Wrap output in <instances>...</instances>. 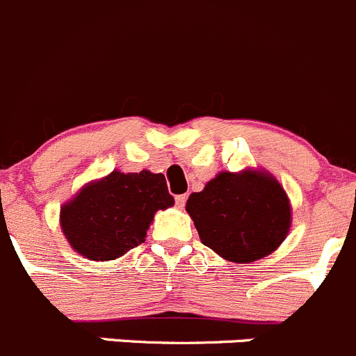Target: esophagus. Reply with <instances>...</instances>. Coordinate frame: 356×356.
<instances>
[{"mask_svg": "<svg viewBox=\"0 0 356 356\" xmlns=\"http://www.w3.org/2000/svg\"><path fill=\"white\" fill-rule=\"evenodd\" d=\"M186 202H188V197H186V195H177V197H175V205H177L179 209H184Z\"/></svg>", "mask_w": 356, "mask_h": 356, "instance_id": "34e87169", "label": "esophagus"}]
</instances>
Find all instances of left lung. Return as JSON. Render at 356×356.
<instances>
[{
    "instance_id": "1",
    "label": "left lung",
    "mask_w": 356,
    "mask_h": 356,
    "mask_svg": "<svg viewBox=\"0 0 356 356\" xmlns=\"http://www.w3.org/2000/svg\"><path fill=\"white\" fill-rule=\"evenodd\" d=\"M186 211L202 244L237 264L270 254L290 230L286 193L274 177L261 172H221L204 191L189 195Z\"/></svg>"
}]
</instances>
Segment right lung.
Returning <instances> with one entry per match:
<instances>
[{
  "mask_svg": "<svg viewBox=\"0 0 356 356\" xmlns=\"http://www.w3.org/2000/svg\"><path fill=\"white\" fill-rule=\"evenodd\" d=\"M174 205L163 174H121L86 186L61 209V228L77 253L114 260L145 241L158 209Z\"/></svg>",
  "mask_w": 356,
  "mask_h": 356,
  "instance_id": "add662e5",
  "label": "right lung"
}]
</instances>
